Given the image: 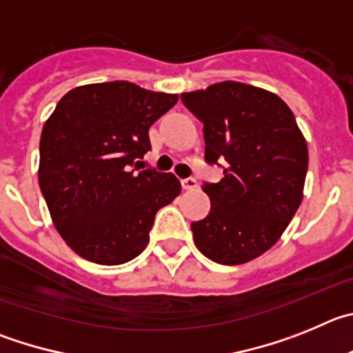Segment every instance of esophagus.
I'll use <instances>...</instances> for the list:
<instances>
[{"instance_id":"esophagus-1","label":"esophagus","mask_w":353,"mask_h":353,"mask_svg":"<svg viewBox=\"0 0 353 353\" xmlns=\"http://www.w3.org/2000/svg\"><path fill=\"white\" fill-rule=\"evenodd\" d=\"M181 184H183V190L190 192V190H195L196 188V179H193V177H188V179L181 181Z\"/></svg>"}]
</instances>
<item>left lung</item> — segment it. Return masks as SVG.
Here are the masks:
<instances>
[{
	"label": "left lung",
	"mask_w": 353,
	"mask_h": 353,
	"mask_svg": "<svg viewBox=\"0 0 353 353\" xmlns=\"http://www.w3.org/2000/svg\"><path fill=\"white\" fill-rule=\"evenodd\" d=\"M204 123L205 161H225L220 183L202 186L211 212L193 221L202 255L239 265L274 246L303 200L307 145L278 94L225 81L181 94Z\"/></svg>",
	"instance_id": "left-lung-1"
}]
</instances>
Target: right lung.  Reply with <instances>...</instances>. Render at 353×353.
I'll use <instances>...</instances> for the list:
<instances>
[{
	"mask_svg": "<svg viewBox=\"0 0 353 353\" xmlns=\"http://www.w3.org/2000/svg\"><path fill=\"white\" fill-rule=\"evenodd\" d=\"M177 98L114 81L79 85L58 101L40 137L38 183L54 227L79 256L100 265L135 259L158 209L181 193L174 174L135 172L151 149L149 128Z\"/></svg>",
	"mask_w": 353,
	"mask_h": 353,
	"instance_id": "right-lung-1",
	"label": "right lung"
}]
</instances>
